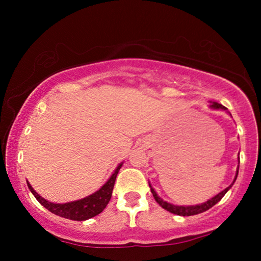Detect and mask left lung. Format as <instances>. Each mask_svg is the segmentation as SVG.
<instances>
[{"label":"left lung","instance_id":"obj_1","mask_svg":"<svg viewBox=\"0 0 261 261\" xmlns=\"http://www.w3.org/2000/svg\"><path fill=\"white\" fill-rule=\"evenodd\" d=\"M210 108H213V109H222V110H226L227 109L226 107H223L222 105H220V103H216V102H213L212 105H210ZM239 163H240V158H239ZM238 173H239V167H238V171H237V176H235L233 183H231L229 187L224 189L223 191H221L220 194H217L216 196H214V197L212 199H209V201H206L204 203H201V204H196V205H187V206H184V205L171 204V203H167L165 201H163V199L160 198L158 195H156V192L154 191V189L151 187V184H149V188H151V192H152L153 197H154L156 203H158V204L162 206V208H164L165 210H167V212H170V213H172V214H176V215H179V216H191V215H197V214L204 213L208 209L212 208V206L215 205L216 203H219L221 199H222L223 196L226 195V192L229 190L231 187H233L234 181H235V179H237V177H238Z\"/></svg>","mask_w":261,"mask_h":261}]
</instances>
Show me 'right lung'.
Wrapping results in <instances>:
<instances>
[{
  "label": "right lung",
  "mask_w": 261,
  "mask_h": 261,
  "mask_svg": "<svg viewBox=\"0 0 261 261\" xmlns=\"http://www.w3.org/2000/svg\"><path fill=\"white\" fill-rule=\"evenodd\" d=\"M122 166V164H120L117 166V169L114 171L112 177L109 178L108 181L103 185V187L88 197L78 199V201L64 203V204H59V203H52L46 201L45 198H42L40 195L37 194V191L32 188V185L27 181L28 189H30L32 194L34 195V197L38 199L39 203L41 205H44L46 209L49 212L56 214V215L65 217V219L73 220V221H85L88 219H91L98 214H101L105 208L108 204L110 198H112L114 184H115V179L119 170Z\"/></svg>",
  "instance_id": "add662e5"
}]
</instances>
